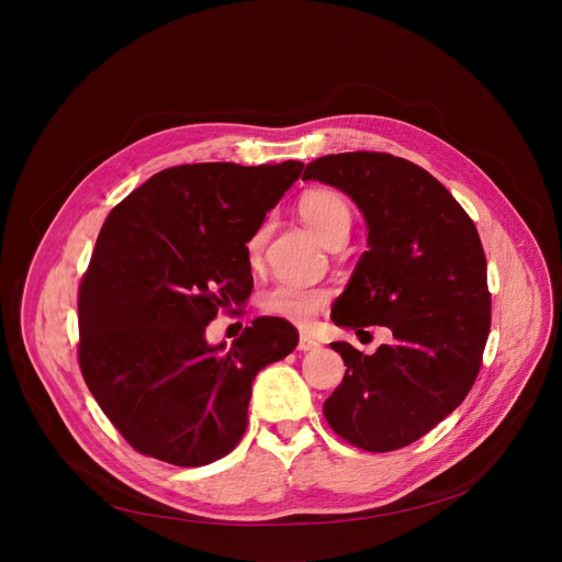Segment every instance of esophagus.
I'll list each match as a JSON object with an SVG mask.
<instances>
[{
  "mask_svg": "<svg viewBox=\"0 0 562 562\" xmlns=\"http://www.w3.org/2000/svg\"><path fill=\"white\" fill-rule=\"evenodd\" d=\"M321 344L316 339H312V336L307 334H301V341H297V350L301 352H312V350H318Z\"/></svg>",
  "mask_w": 562,
  "mask_h": 562,
  "instance_id": "esophagus-1",
  "label": "esophagus"
}]
</instances>
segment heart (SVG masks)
<instances>
[{"mask_svg": "<svg viewBox=\"0 0 562 562\" xmlns=\"http://www.w3.org/2000/svg\"><path fill=\"white\" fill-rule=\"evenodd\" d=\"M297 212L301 218L307 223L310 231L327 244L336 235L350 233V205L348 201L334 190H312L303 194L301 203H297ZM269 228L259 226L255 235L248 241V255L252 261L259 259L261 250H265ZM329 303V293L323 289H310L295 282H278L271 286L265 295H261V307L265 312L284 318L293 325H307L318 312H323Z\"/></svg>", "mask_w": 562, "mask_h": 562, "instance_id": "1", "label": "heart"}]
</instances>
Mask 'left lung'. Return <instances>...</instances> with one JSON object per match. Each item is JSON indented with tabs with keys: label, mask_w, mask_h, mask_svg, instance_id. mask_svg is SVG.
Wrapping results in <instances>:
<instances>
[{
	"label": "left lung",
	"mask_w": 562,
	"mask_h": 562,
	"mask_svg": "<svg viewBox=\"0 0 562 562\" xmlns=\"http://www.w3.org/2000/svg\"><path fill=\"white\" fill-rule=\"evenodd\" d=\"M303 180L348 194L368 231L331 321L357 331L386 325L395 339L375 355L329 344L348 370L323 414L361 450H400L450 416L476 380L491 331L479 233L429 171L391 154L323 156Z\"/></svg>",
	"instance_id": "left-lung-1"
}]
</instances>
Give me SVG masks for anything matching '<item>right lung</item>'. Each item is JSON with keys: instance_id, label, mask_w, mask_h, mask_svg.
I'll return each mask as SVG.
<instances>
[{"instance_id": "obj_1", "label": "right lung", "mask_w": 562, "mask_h": 562, "mask_svg": "<svg viewBox=\"0 0 562 562\" xmlns=\"http://www.w3.org/2000/svg\"><path fill=\"white\" fill-rule=\"evenodd\" d=\"M303 162L165 169L112 210L79 293V363L137 452L180 468L226 457L244 436L257 372L297 346L259 316L226 350L205 327L252 291L246 244Z\"/></svg>"}]
</instances>
